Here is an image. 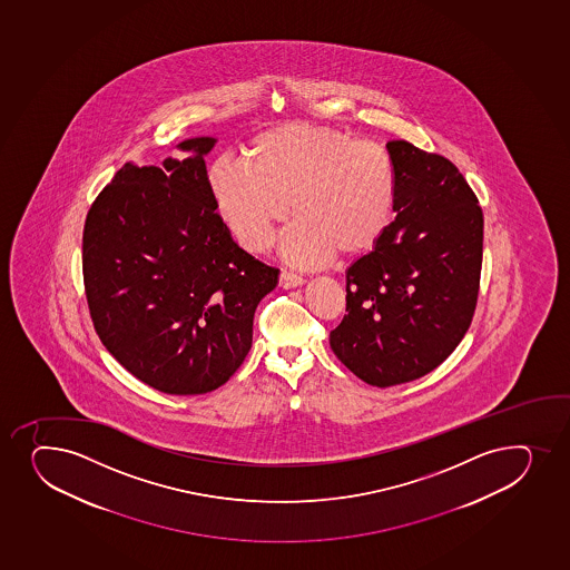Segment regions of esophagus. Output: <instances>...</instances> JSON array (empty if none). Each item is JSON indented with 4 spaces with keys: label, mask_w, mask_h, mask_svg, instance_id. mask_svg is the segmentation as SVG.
Here are the masks:
<instances>
[{
    "label": "esophagus",
    "mask_w": 570,
    "mask_h": 570,
    "mask_svg": "<svg viewBox=\"0 0 570 570\" xmlns=\"http://www.w3.org/2000/svg\"><path fill=\"white\" fill-rule=\"evenodd\" d=\"M278 282H281L282 288H295V286H301L305 278L299 275H295L292 271H282L281 276H278Z\"/></svg>",
    "instance_id": "esophagus-1"
}]
</instances>
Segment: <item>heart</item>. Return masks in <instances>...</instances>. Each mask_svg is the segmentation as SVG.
I'll return each mask as SVG.
<instances>
[{"instance_id":"heart-1","label":"heart","mask_w":570,"mask_h":570,"mask_svg":"<svg viewBox=\"0 0 570 570\" xmlns=\"http://www.w3.org/2000/svg\"><path fill=\"white\" fill-rule=\"evenodd\" d=\"M207 180L216 213L246 250H267L292 205L297 220L282 254L299 267L324 264L337 250H373L397 202L395 161L384 145L313 124L262 131L246 150V167L218 161Z\"/></svg>"}]
</instances>
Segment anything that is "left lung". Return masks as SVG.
Listing matches in <instances>:
<instances>
[{"mask_svg":"<svg viewBox=\"0 0 570 570\" xmlns=\"http://www.w3.org/2000/svg\"><path fill=\"white\" fill-rule=\"evenodd\" d=\"M397 218L346 273V313L330 333L341 363L390 387L439 367L476 311L484 215L450 159L409 141L386 145Z\"/></svg>","mask_w":570,"mask_h":570,"instance_id":"left-lung-1","label":"left lung"}]
</instances>
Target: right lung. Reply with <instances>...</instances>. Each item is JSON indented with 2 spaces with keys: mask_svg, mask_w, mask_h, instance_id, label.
I'll return each mask as SVG.
<instances>
[{
  "mask_svg": "<svg viewBox=\"0 0 570 570\" xmlns=\"http://www.w3.org/2000/svg\"><path fill=\"white\" fill-rule=\"evenodd\" d=\"M213 137L164 169L124 164L88 210L82 278L94 330L126 371L171 395L213 392L252 346L278 269L233 243L208 190Z\"/></svg>",
  "mask_w": 570,
  "mask_h": 570,
  "instance_id": "obj_1",
  "label": "right lung"
}]
</instances>
